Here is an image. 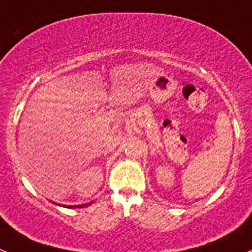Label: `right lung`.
Instances as JSON below:
<instances>
[{
	"label": "right lung",
	"mask_w": 252,
	"mask_h": 252,
	"mask_svg": "<svg viewBox=\"0 0 252 252\" xmlns=\"http://www.w3.org/2000/svg\"><path fill=\"white\" fill-rule=\"evenodd\" d=\"M85 205H88V204H85ZM81 207H83V205H79L78 208H81ZM68 208H75V207H68Z\"/></svg>",
	"instance_id": "right-lung-1"
}]
</instances>
